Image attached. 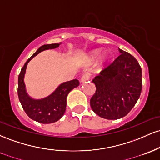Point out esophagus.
Masks as SVG:
<instances>
[{
    "label": "esophagus",
    "mask_w": 160,
    "mask_h": 160,
    "mask_svg": "<svg viewBox=\"0 0 160 160\" xmlns=\"http://www.w3.org/2000/svg\"><path fill=\"white\" fill-rule=\"evenodd\" d=\"M89 78H90V75L88 73H86L84 75H82L81 77V79H80V82H85L89 80Z\"/></svg>",
    "instance_id": "34e87169"
}]
</instances>
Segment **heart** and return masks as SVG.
I'll return each instance as SVG.
<instances>
[{
	"label": "heart",
	"instance_id": "heart-1",
	"mask_svg": "<svg viewBox=\"0 0 160 160\" xmlns=\"http://www.w3.org/2000/svg\"><path fill=\"white\" fill-rule=\"evenodd\" d=\"M99 53H100V49H95V50L92 51V52H89V55H88L87 56L88 59L91 62L95 61V60L97 58V57L98 56ZM109 58H110V56L109 54H108V52H102V54L101 55L100 57H99L98 62L100 64H104L105 63V62H107L108 60H109Z\"/></svg>",
	"mask_w": 160,
	"mask_h": 160
}]
</instances>
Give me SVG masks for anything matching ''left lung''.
<instances>
[{"instance_id": "8db88e82", "label": "left lung", "mask_w": 160, "mask_h": 160, "mask_svg": "<svg viewBox=\"0 0 160 160\" xmlns=\"http://www.w3.org/2000/svg\"><path fill=\"white\" fill-rule=\"evenodd\" d=\"M121 54L92 80L96 90L90 99L93 111L102 118L117 120L129 113L142 89L141 68L134 56Z\"/></svg>"}]
</instances>
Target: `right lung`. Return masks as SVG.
Here are the masks:
<instances>
[{
	"mask_svg": "<svg viewBox=\"0 0 160 160\" xmlns=\"http://www.w3.org/2000/svg\"><path fill=\"white\" fill-rule=\"evenodd\" d=\"M60 44L61 43H52L40 47L25 62L18 78V96L23 110L31 119L40 123H52L61 119L65 112L68 95L80 84L77 79L62 82L52 94L41 99L33 98L27 93L24 78L28 63L40 52L47 49H56Z\"/></svg>",
	"mask_w": 160,
	"mask_h": 160,
	"instance_id": "right-lung-1",
	"label": "right lung"
}]
</instances>
